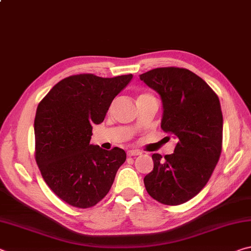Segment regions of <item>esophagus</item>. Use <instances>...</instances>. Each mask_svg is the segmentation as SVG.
Masks as SVG:
<instances>
[{
    "label": "esophagus",
    "mask_w": 251,
    "mask_h": 251,
    "mask_svg": "<svg viewBox=\"0 0 251 251\" xmlns=\"http://www.w3.org/2000/svg\"><path fill=\"white\" fill-rule=\"evenodd\" d=\"M141 154H142V152L137 151V150H130V151H128V152H127V155H128V156H138Z\"/></svg>",
    "instance_id": "obj_1"
}]
</instances>
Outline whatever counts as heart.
Masks as SVG:
<instances>
[{"label":"heart","mask_w":251,"mask_h":251,"mask_svg":"<svg viewBox=\"0 0 251 251\" xmlns=\"http://www.w3.org/2000/svg\"><path fill=\"white\" fill-rule=\"evenodd\" d=\"M145 95H150V94H142V95H139V96H145ZM138 96V97H139Z\"/></svg>","instance_id":"1"}]
</instances>
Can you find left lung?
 Returning a JSON list of instances; mask_svg holds the SVG:
<instances>
[{
    "label": "left lung",
    "instance_id": "8db88e82",
    "mask_svg": "<svg viewBox=\"0 0 251 251\" xmlns=\"http://www.w3.org/2000/svg\"><path fill=\"white\" fill-rule=\"evenodd\" d=\"M139 77L159 94L160 127L177 139L173 154L151 156L154 169L144 184L155 201L180 205L205 187L219 160L224 125L220 101L209 85L189 70L160 67Z\"/></svg>",
    "mask_w": 251,
    "mask_h": 251
}]
</instances>
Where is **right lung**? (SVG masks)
Returning a JSON list of instances; mask_svg holds the SVG:
<instances>
[{"label": "right lung", "instance_id": "1", "mask_svg": "<svg viewBox=\"0 0 251 251\" xmlns=\"http://www.w3.org/2000/svg\"><path fill=\"white\" fill-rule=\"evenodd\" d=\"M133 75L103 78L79 74L62 79L37 106L35 159L53 193L77 208L100 201L126 160L124 150L91 144L94 125L103 123L113 100Z\"/></svg>", "mask_w": 251, "mask_h": 251}]
</instances>
